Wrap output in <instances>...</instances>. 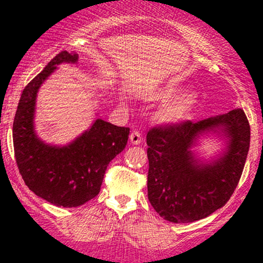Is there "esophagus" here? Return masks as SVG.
I'll return each mask as SVG.
<instances>
[{
    "mask_svg": "<svg viewBox=\"0 0 263 263\" xmlns=\"http://www.w3.org/2000/svg\"><path fill=\"white\" fill-rule=\"evenodd\" d=\"M129 141H131L132 144H140L142 142V137L138 131H134L131 135H129Z\"/></svg>",
    "mask_w": 263,
    "mask_h": 263,
    "instance_id": "esophagus-1",
    "label": "esophagus"
}]
</instances>
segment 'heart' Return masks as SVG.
Wrapping results in <instances>:
<instances>
[{"label": "heart", "mask_w": 263, "mask_h": 263, "mask_svg": "<svg viewBox=\"0 0 263 263\" xmlns=\"http://www.w3.org/2000/svg\"><path fill=\"white\" fill-rule=\"evenodd\" d=\"M153 100L163 104L157 111V120L163 125H178L197 110L199 96L195 91H184L180 85H168L157 91Z\"/></svg>", "instance_id": "1"}]
</instances>
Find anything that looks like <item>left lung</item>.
Returning <instances> with one entry per match:
<instances>
[{
  "mask_svg": "<svg viewBox=\"0 0 263 263\" xmlns=\"http://www.w3.org/2000/svg\"><path fill=\"white\" fill-rule=\"evenodd\" d=\"M220 132L228 140L224 154L203 162L191 147L205 132ZM148 200L171 222L204 219L228 203L242 174L250 148V125L243 110L198 122L161 125L147 134Z\"/></svg>",
  "mask_w": 263,
  "mask_h": 263,
  "instance_id": "obj_1",
  "label": "left lung"
}]
</instances>
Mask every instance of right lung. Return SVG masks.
<instances>
[{"mask_svg": "<svg viewBox=\"0 0 263 263\" xmlns=\"http://www.w3.org/2000/svg\"><path fill=\"white\" fill-rule=\"evenodd\" d=\"M77 53L60 52L25 87L13 121L14 157L26 185L48 203L75 208L99 194L108 163L127 144L129 128L98 119L68 146H52L34 131L35 98L43 81L62 63H77Z\"/></svg>", "mask_w": 263, "mask_h": 263, "instance_id": "1", "label": "right lung"}]
</instances>
